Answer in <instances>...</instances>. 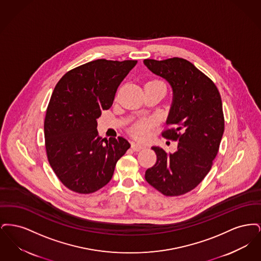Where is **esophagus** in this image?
I'll use <instances>...</instances> for the list:
<instances>
[{"label":"esophagus","instance_id":"esophagus-1","mask_svg":"<svg viewBox=\"0 0 261 261\" xmlns=\"http://www.w3.org/2000/svg\"><path fill=\"white\" fill-rule=\"evenodd\" d=\"M145 148V145H143V144H141V143H133L132 144V149H134V150H140V149H144Z\"/></svg>","mask_w":261,"mask_h":261}]
</instances>
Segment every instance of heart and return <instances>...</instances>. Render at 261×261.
<instances>
[{"label": "heart", "instance_id": "obj_1", "mask_svg": "<svg viewBox=\"0 0 261 261\" xmlns=\"http://www.w3.org/2000/svg\"><path fill=\"white\" fill-rule=\"evenodd\" d=\"M149 82L163 84L162 81H160V80H153V81H149ZM154 123H155V120L153 118H142V119L138 120L136 123L133 125L132 132L137 138L145 139L150 134L151 129H152Z\"/></svg>", "mask_w": 261, "mask_h": 261}]
</instances>
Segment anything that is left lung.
<instances>
[{
	"label": "left lung",
	"mask_w": 261,
	"mask_h": 261,
	"mask_svg": "<svg viewBox=\"0 0 261 261\" xmlns=\"http://www.w3.org/2000/svg\"><path fill=\"white\" fill-rule=\"evenodd\" d=\"M144 64L172 88L166 124L174 127L162 135L178 141L173 153L151 147L158 159L145 178L164 196H181L198 186L211 170L223 136L222 100L215 84L187 60H145Z\"/></svg>",
	"instance_id": "left-lung-1"
}]
</instances>
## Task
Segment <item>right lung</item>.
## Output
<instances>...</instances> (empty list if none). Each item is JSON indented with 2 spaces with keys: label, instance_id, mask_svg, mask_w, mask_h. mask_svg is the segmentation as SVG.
<instances>
[{
  "label": "right lung",
  "instance_id": "obj_1",
  "mask_svg": "<svg viewBox=\"0 0 261 261\" xmlns=\"http://www.w3.org/2000/svg\"><path fill=\"white\" fill-rule=\"evenodd\" d=\"M137 61L96 60L68 71L50 97L44 123L48 161L62 184L79 194L106 186L130 148L118 137L101 139L98 118Z\"/></svg>",
  "mask_w": 261,
  "mask_h": 261
}]
</instances>
